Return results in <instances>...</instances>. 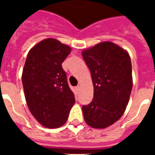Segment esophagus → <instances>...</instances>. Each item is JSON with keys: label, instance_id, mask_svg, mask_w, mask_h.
Here are the masks:
<instances>
[{"label": "esophagus", "instance_id": "1", "mask_svg": "<svg viewBox=\"0 0 155 155\" xmlns=\"http://www.w3.org/2000/svg\"><path fill=\"white\" fill-rule=\"evenodd\" d=\"M80 85H78V86L75 87V91H76V92H79V91H80Z\"/></svg>", "mask_w": 155, "mask_h": 155}]
</instances>
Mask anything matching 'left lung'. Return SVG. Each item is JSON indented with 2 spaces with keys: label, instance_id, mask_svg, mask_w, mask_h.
<instances>
[{
  "label": "left lung",
  "instance_id": "1",
  "mask_svg": "<svg viewBox=\"0 0 155 155\" xmlns=\"http://www.w3.org/2000/svg\"><path fill=\"white\" fill-rule=\"evenodd\" d=\"M89 68L94 97L83 105L87 125L104 129L117 121L123 115L132 91V66L129 54L111 42H101L82 52Z\"/></svg>",
  "mask_w": 155,
  "mask_h": 155
}]
</instances>
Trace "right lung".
Segmentation results:
<instances>
[{"label":"right lung","mask_w":155,"mask_h":155,"mask_svg":"<svg viewBox=\"0 0 155 155\" xmlns=\"http://www.w3.org/2000/svg\"><path fill=\"white\" fill-rule=\"evenodd\" d=\"M71 51L54 38L41 41L28 53L22 71L25 97L30 113L47 128L66 123L75 96L62 63Z\"/></svg>","instance_id":"add662e5"}]
</instances>
